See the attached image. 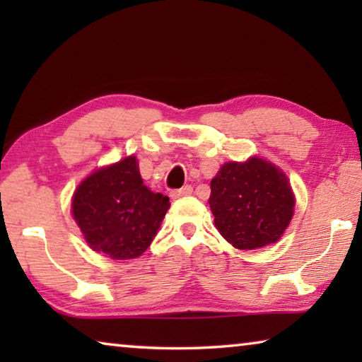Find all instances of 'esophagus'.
Wrapping results in <instances>:
<instances>
[{
  "label": "esophagus",
  "instance_id": "esophagus-1",
  "mask_svg": "<svg viewBox=\"0 0 362 362\" xmlns=\"http://www.w3.org/2000/svg\"><path fill=\"white\" fill-rule=\"evenodd\" d=\"M192 193H193V188L189 185H185V187H182L180 189H174V192L170 193V196H173L174 199H179V198H183V196H189Z\"/></svg>",
  "mask_w": 362,
  "mask_h": 362
}]
</instances>
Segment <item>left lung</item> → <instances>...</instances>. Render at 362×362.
<instances>
[{
    "label": "left lung",
    "instance_id": "1",
    "mask_svg": "<svg viewBox=\"0 0 362 362\" xmlns=\"http://www.w3.org/2000/svg\"><path fill=\"white\" fill-rule=\"evenodd\" d=\"M214 223L236 249L276 243L289 226L296 198L283 170L262 158L225 163L211 180Z\"/></svg>",
    "mask_w": 362,
    "mask_h": 362
}]
</instances>
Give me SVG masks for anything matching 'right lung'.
<instances>
[{
	"instance_id": "right-lung-1",
	"label": "right lung",
	"mask_w": 362,
	"mask_h": 362,
	"mask_svg": "<svg viewBox=\"0 0 362 362\" xmlns=\"http://www.w3.org/2000/svg\"><path fill=\"white\" fill-rule=\"evenodd\" d=\"M169 206L168 196L144 185L136 156H127L86 177L71 212L90 249L129 260L148 249Z\"/></svg>"
}]
</instances>
